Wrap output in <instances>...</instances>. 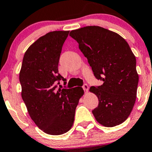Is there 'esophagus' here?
<instances>
[{"instance_id": "1", "label": "esophagus", "mask_w": 152, "mask_h": 152, "mask_svg": "<svg viewBox=\"0 0 152 152\" xmlns=\"http://www.w3.org/2000/svg\"><path fill=\"white\" fill-rule=\"evenodd\" d=\"M83 89H84V90H85V92L86 93H87V92H88V90H89V87H88V85H87V84H85V85H83Z\"/></svg>"}]
</instances>
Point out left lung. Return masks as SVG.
Wrapping results in <instances>:
<instances>
[{
	"label": "left lung",
	"mask_w": 152,
	"mask_h": 152,
	"mask_svg": "<svg viewBox=\"0 0 152 152\" xmlns=\"http://www.w3.org/2000/svg\"><path fill=\"white\" fill-rule=\"evenodd\" d=\"M70 36L78 42L94 76L104 82L89 90L99 99L95 118L106 127L122 124L135 103L139 81L129 45L118 34L96 26L72 30Z\"/></svg>",
	"instance_id": "8db88e82"
}]
</instances>
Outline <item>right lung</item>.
Masks as SVG:
<instances>
[{
	"label": "right lung",
	"mask_w": 152,
	"mask_h": 152,
	"mask_svg": "<svg viewBox=\"0 0 152 152\" xmlns=\"http://www.w3.org/2000/svg\"><path fill=\"white\" fill-rule=\"evenodd\" d=\"M69 32H48L31 44L24 54L19 74L21 96L31 118L51 135L71 129L76 108L84 95L82 87L56 89V81L66 80L59 73L58 64Z\"/></svg>",
	"instance_id": "right-lung-1"
}]
</instances>
